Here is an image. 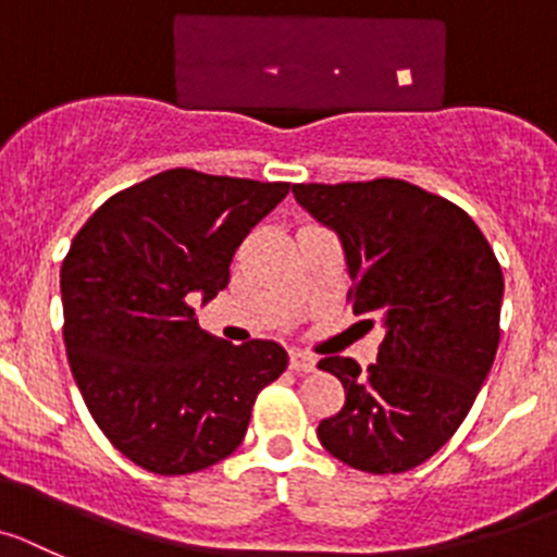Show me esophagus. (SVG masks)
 <instances>
[{
	"mask_svg": "<svg viewBox=\"0 0 557 557\" xmlns=\"http://www.w3.org/2000/svg\"><path fill=\"white\" fill-rule=\"evenodd\" d=\"M290 368L296 373H308L315 368V357L308 355V351H290Z\"/></svg>",
	"mask_w": 557,
	"mask_h": 557,
	"instance_id": "obj_1",
	"label": "esophagus"
}]
</instances>
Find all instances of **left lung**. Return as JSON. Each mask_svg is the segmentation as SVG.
<instances>
[{
	"label": "left lung",
	"mask_w": 557,
	"mask_h": 557,
	"mask_svg": "<svg viewBox=\"0 0 557 557\" xmlns=\"http://www.w3.org/2000/svg\"><path fill=\"white\" fill-rule=\"evenodd\" d=\"M296 202L337 233L351 310L384 330L362 371L324 357L346 404L319 423L335 459L362 472H407L448 443L490 376L500 343L503 272L459 206L398 178L296 184Z\"/></svg>",
	"instance_id": "1"
}]
</instances>
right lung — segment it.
<instances>
[{
  "label": "right lung",
  "instance_id": "add662e5",
  "mask_svg": "<svg viewBox=\"0 0 557 557\" xmlns=\"http://www.w3.org/2000/svg\"><path fill=\"white\" fill-rule=\"evenodd\" d=\"M288 184L168 170L109 197L60 269L62 337L98 429L156 475L206 470L242 445L252 404L288 366L274 341L200 330L231 261Z\"/></svg>",
  "mask_w": 557,
  "mask_h": 557
}]
</instances>
